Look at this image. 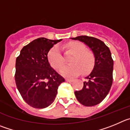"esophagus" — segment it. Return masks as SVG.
Masks as SVG:
<instances>
[{"label":"esophagus","instance_id":"obj_1","mask_svg":"<svg viewBox=\"0 0 130 130\" xmlns=\"http://www.w3.org/2000/svg\"><path fill=\"white\" fill-rule=\"evenodd\" d=\"M65 80H66L67 82H73L74 79H69V78H66V79H65Z\"/></svg>","mask_w":130,"mask_h":130}]
</instances>
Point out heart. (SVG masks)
<instances>
[{
    "mask_svg": "<svg viewBox=\"0 0 130 130\" xmlns=\"http://www.w3.org/2000/svg\"><path fill=\"white\" fill-rule=\"evenodd\" d=\"M67 51L72 54L69 59L71 63L60 69V72L65 76L71 77L82 74L88 73L93 69L96 63L95 54L92 51L86 49L84 43L70 42L63 46ZM48 59L51 66L55 69H59L64 63V59L58 46L52 48L48 54Z\"/></svg>",
    "mask_w": 130,
    "mask_h": 130,
    "instance_id": "heart-1",
    "label": "heart"
}]
</instances>
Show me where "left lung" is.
<instances>
[{
    "mask_svg": "<svg viewBox=\"0 0 130 130\" xmlns=\"http://www.w3.org/2000/svg\"><path fill=\"white\" fill-rule=\"evenodd\" d=\"M71 39L84 42L96 57L94 69L85 78L83 88L74 92L76 97L85 106L99 104L107 95L113 83V60L110 50L104 42L95 37L80 36Z\"/></svg>",
    "mask_w": 130,
    "mask_h": 130,
    "instance_id": "left-lung-1",
    "label": "left lung"
}]
</instances>
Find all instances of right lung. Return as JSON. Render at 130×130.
<instances>
[{"label": "right lung", "mask_w": 130, "mask_h": 130, "mask_svg": "<svg viewBox=\"0 0 130 130\" xmlns=\"http://www.w3.org/2000/svg\"><path fill=\"white\" fill-rule=\"evenodd\" d=\"M44 37L35 39L21 51L16 58L15 80L17 89L29 106L45 108L52 104L58 86L65 79L51 67L48 53L61 41Z\"/></svg>", "instance_id": "right-lung-1"}]
</instances>
